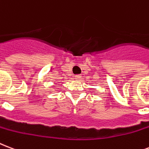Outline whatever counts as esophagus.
I'll return each instance as SVG.
<instances>
[{"label": "esophagus", "mask_w": 149, "mask_h": 149, "mask_svg": "<svg viewBox=\"0 0 149 149\" xmlns=\"http://www.w3.org/2000/svg\"><path fill=\"white\" fill-rule=\"evenodd\" d=\"M81 75H77V76H75V79H77V80H79V79H81Z\"/></svg>", "instance_id": "obj_1"}]
</instances>
